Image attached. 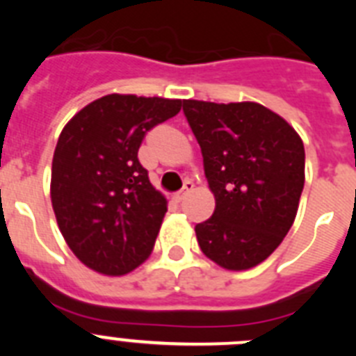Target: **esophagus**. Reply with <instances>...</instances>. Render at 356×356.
Here are the masks:
<instances>
[{"instance_id": "obj_1", "label": "esophagus", "mask_w": 356, "mask_h": 356, "mask_svg": "<svg viewBox=\"0 0 356 356\" xmlns=\"http://www.w3.org/2000/svg\"><path fill=\"white\" fill-rule=\"evenodd\" d=\"M193 191H194V184H193V181H191V180H187V181H185V184H184V188H181L180 193L175 194V196H172V197H175L176 203H181V201H184L185 197L188 196V194L193 193Z\"/></svg>"}]
</instances>
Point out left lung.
Listing matches in <instances>:
<instances>
[{"label":"left lung","instance_id":"obj_1","mask_svg":"<svg viewBox=\"0 0 356 356\" xmlns=\"http://www.w3.org/2000/svg\"><path fill=\"white\" fill-rule=\"evenodd\" d=\"M216 210L196 225L201 251L217 266H259L284 241L305 185V147L294 128L253 102L185 99Z\"/></svg>","mask_w":356,"mask_h":356}]
</instances>
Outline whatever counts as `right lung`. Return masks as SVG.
<instances>
[{
    "label": "right lung",
    "mask_w": 356,
    "mask_h": 356,
    "mask_svg": "<svg viewBox=\"0 0 356 356\" xmlns=\"http://www.w3.org/2000/svg\"><path fill=\"white\" fill-rule=\"evenodd\" d=\"M181 99L108 94L62 130L51 165V203L67 246L106 276L134 271L155 246L168 201L139 162L151 128L175 118Z\"/></svg>",
    "instance_id": "right-lung-1"
}]
</instances>
